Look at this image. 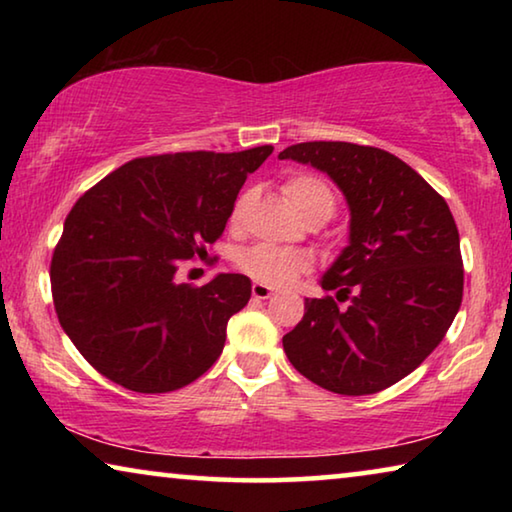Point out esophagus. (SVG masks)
Returning <instances> with one entry per match:
<instances>
[{"mask_svg":"<svg viewBox=\"0 0 512 512\" xmlns=\"http://www.w3.org/2000/svg\"><path fill=\"white\" fill-rule=\"evenodd\" d=\"M271 293H273V289L268 287V284H262V282H255L253 284V298L268 300V298H271Z\"/></svg>","mask_w":512,"mask_h":512,"instance_id":"34e87169","label":"esophagus"}]
</instances>
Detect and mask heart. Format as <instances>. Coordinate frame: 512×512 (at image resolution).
<instances>
[{
	"mask_svg": "<svg viewBox=\"0 0 512 512\" xmlns=\"http://www.w3.org/2000/svg\"><path fill=\"white\" fill-rule=\"evenodd\" d=\"M284 196L293 205L302 219H311V216H320V219H329L336 207V198L332 187H329L323 178L314 176V173H296L284 183ZM239 205L232 219L237 221ZM237 266L246 275L262 284H273V287H282L289 284L293 277L305 273L311 266V259L305 250L296 248H282L273 244H255L237 255Z\"/></svg>",
	"mask_w": 512,
	"mask_h": 512,
	"instance_id": "b5f03b06",
	"label": "heart"
}]
</instances>
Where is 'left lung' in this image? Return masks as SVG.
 Masks as SVG:
<instances>
[{
  "label": "left lung",
  "mask_w": 512,
  "mask_h": 512,
  "mask_svg": "<svg viewBox=\"0 0 512 512\" xmlns=\"http://www.w3.org/2000/svg\"><path fill=\"white\" fill-rule=\"evenodd\" d=\"M325 171L350 205V244L282 345L300 375L339 395L397 384L445 339L463 300L458 228L445 198L375 146L302 142L280 153ZM341 301H348L343 308Z\"/></svg>",
  "instance_id": "obj_1"
}]
</instances>
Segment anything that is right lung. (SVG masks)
<instances>
[{
	"label": "right lung",
	"mask_w": 512,
	"mask_h": 512,
	"mask_svg": "<svg viewBox=\"0 0 512 512\" xmlns=\"http://www.w3.org/2000/svg\"><path fill=\"white\" fill-rule=\"evenodd\" d=\"M273 146L135 158L67 214L51 257L60 327L92 368L135 393H169L212 368L250 280L178 282L185 259L223 235L239 189Z\"/></svg>",
	"instance_id": "add662e5"
}]
</instances>
